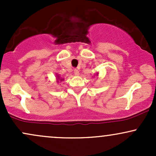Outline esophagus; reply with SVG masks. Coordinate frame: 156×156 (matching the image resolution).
<instances>
[{"label": "esophagus", "mask_w": 156, "mask_h": 156, "mask_svg": "<svg viewBox=\"0 0 156 156\" xmlns=\"http://www.w3.org/2000/svg\"><path fill=\"white\" fill-rule=\"evenodd\" d=\"M74 74L76 75V76H79V71H78L77 69H74Z\"/></svg>", "instance_id": "esophagus-1"}]
</instances>
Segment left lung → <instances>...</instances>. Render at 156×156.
Here are the masks:
<instances>
[{"label":"left lung","mask_w":156,"mask_h":156,"mask_svg":"<svg viewBox=\"0 0 156 156\" xmlns=\"http://www.w3.org/2000/svg\"><path fill=\"white\" fill-rule=\"evenodd\" d=\"M94 76H95V75H94ZM96 76H98V73H97V74H96Z\"/></svg>","instance_id":"left-lung-1"}]
</instances>
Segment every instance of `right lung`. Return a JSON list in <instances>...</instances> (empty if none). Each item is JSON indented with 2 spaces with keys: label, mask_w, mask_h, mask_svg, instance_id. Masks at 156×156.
Listing matches in <instances>:
<instances>
[{
  "label": "right lung",
  "mask_w": 156,
  "mask_h": 156,
  "mask_svg": "<svg viewBox=\"0 0 156 156\" xmlns=\"http://www.w3.org/2000/svg\"><path fill=\"white\" fill-rule=\"evenodd\" d=\"M55 76H56L55 77H56V82H57V83H59V81H63L64 78H61V77L58 76V74H56Z\"/></svg>",
  "instance_id": "right-lung-1"
}]
</instances>
